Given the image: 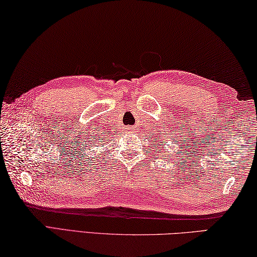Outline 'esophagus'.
<instances>
[{
	"mask_svg": "<svg viewBox=\"0 0 257 257\" xmlns=\"http://www.w3.org/2000/svg\"><path fill=\"white\" fill-rule=\"evenodd\" d=\"M124 129H125V130H127V132H132V130H133L134 128L132 127V125H128V127H127V128H124Z\"/></svg>",
	"mask_w": 257,
	"mask_h": 257,
	"instance_id": "esophagus-1",
	"label": "esophagus"
}]
</instances>
